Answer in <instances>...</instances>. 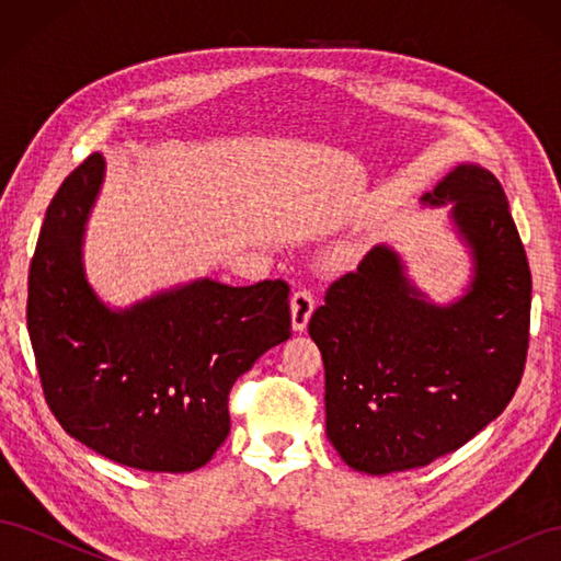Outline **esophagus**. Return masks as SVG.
<instances>
[{
  "label": "esophagus",
  "mask_w": 561,
  "mask_h": 561,
  "mask_svg": "<svg viewBox=\"0 0 561 561\" xmlns=\"http://www.w3.org/2000/svg\"><path fill=\"white\" fill-rule=\"evenodd\" d=\"M316 307V297L307 287H299V290L293 295L290 309H293V330L295 332H304L309 325V318L313 313Z\"/></svg>",
  "instance_id": "34e87169"
}]
</instances>
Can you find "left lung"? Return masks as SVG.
<instances>
[{"instance_id": "left-lung-1", "label": "left lung", "mask_w": 561, "mask_h": 561, "mask_svg": "<svg viewBox=\"0 0 561 561\" xmlns=\"http://www.w3.org/2000/svg\"><path fill=\"white\" fill-rule=\"evenodd\" d=\"M421 203H451L472 257L463 295L431 301L400 254L375 245L309 320L325 365L328 437L367 474L421 468L463 447L513 400L529 348L531 271L501 182L461 163Z\"/></svg>"}]
</instances>
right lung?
Wrapping results in <instances>:
<instances>
[{
    "mask_svg": "<svg viewBox=\"0 0 561 561\" xmlns=\"http://www.w3.org/2000/svg\"><path fill=\"white\" fill-rule=\"evenodd\" d=\"M103 154L65 178L27 278V332L60 426L114 463L149 472L206 466L229 435V390L290 339V287L196 278L110 309L83 268Z\"/></svg>",
    "mask_w": 561,
    "mask_h": 561,
    "instance_id": "add662e5",
    "label": "right lung"
}]
</instances>
